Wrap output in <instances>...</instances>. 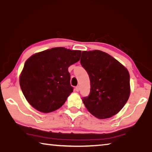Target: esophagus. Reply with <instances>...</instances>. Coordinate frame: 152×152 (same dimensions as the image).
<instances>
[{
	"label": "esophagus",
	"instance_id": "esophagus-1",
	"mask_svg": "<svg viewBox=\"0 0 152 152\" xmlns=\"http://www.w3.org/2000/svg\"><path fill=\"white\" fill-rule=\"evenodd\" d=\"M75 91L76 92H79L80 91V86H77L76 88H75Z\"/></svg>",
	"mask_w": 152,
	"mask_h": 152
}]
</instances>
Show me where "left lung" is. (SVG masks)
<instances>
[{
    "label": "left lung",
    "instance_id": "left-lung-1",
    "mask_svg": "<svg viewBox=\"0 0 152 152\" xmlns=\"http://www.w3.org/2000/svg\"><path fill=\"white\" fill-rule=\"evenodd\" d=\"M87 72L91 91L82 101L98 119H107L119 113L130 95L128 70L114 58L100 50L84 51L80 59Z\"/></svg>",
    "mask_w": 152,
    "mask_h": 152
}]
</instances>
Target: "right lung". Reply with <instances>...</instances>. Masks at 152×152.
<instances>
[{"label":"right lung","instance_id":"right-lung-1","mask_svg":"<svg viewBox=\"0 0 152 152\" xmlns=\"http://www.w3.org/2000/svg\"><path fill=\"white\" fill-rule=\"evenodd\" d=\"M81 51L54 48L35 53L25 61L19 83L25 99L35 109H58L73 92L68 68L80 60Z\"/></svg>","mask_w":152,"mask_h":152}]
</instances>
